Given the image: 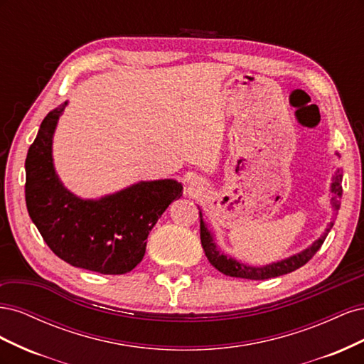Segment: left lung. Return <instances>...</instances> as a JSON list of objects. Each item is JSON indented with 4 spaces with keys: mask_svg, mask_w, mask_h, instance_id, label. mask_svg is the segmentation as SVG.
<instances>
[{
    "mask_svg": "<svg viewBox=\"0 0 364 364\" xmlns=\"http://www.w3.org/2000/svg\"><path fill=\"white\" fill-rule=\"evenodd\" d=\"M331 191L334 193L333 205H334L336 209H338L340 208V196H341V191H343V190H341V171L340 170L336 173V178H334L333 186H331ZM199 215H200V240H202V246H203V250H205V255L209 259V262H211L218 272H222L223 274H226V277L245 278V279H257V281L277 278V277H281V274L290 273V272H293L296 269L302 267L304 264H306L308 261H310L316 255V252L322 247L328 232H329V230H331V228L334 225V222L329 223L326 232L321 238H318L311 247H308L304 252L297 253V255L290 257V258L284 259V261H279V262L269 264V266H264V267H252V266H246V264H243V262H238V261H235L232 258H228L226 255H223L222 252L217 250L214 241H213V235L209 234V230L206 229V226L203 223L202 213H199Z\"/></svg>",
    "mask_w": 364,
    "mask_h": 364,
    "instance_id": "8db88e82",
    "label": "left lung"
}]
</instances>
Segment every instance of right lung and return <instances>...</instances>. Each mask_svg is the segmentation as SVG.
Masks as SVG:
<instances>
[{
	"label": "right lung",
	"mask_w": 364,
	"mask_h": 364,
	"mask_svg": "<svg viewBox=\"0 0 364 364\" xmlns=\"http://www.w3.org/2000/svg\"><path fill=\"white\" fill-rule=\"evenodd\" d=\"M67 103L43 118L26 159V203L43 241L74 267L103 274L135 269L147 237L165 209L182 196L171 179L139 182L100 200H82L63 188L53 168L51 139Z\"/></svg>",
	"instance_id": "right-lung-1"
}]
</instances>
